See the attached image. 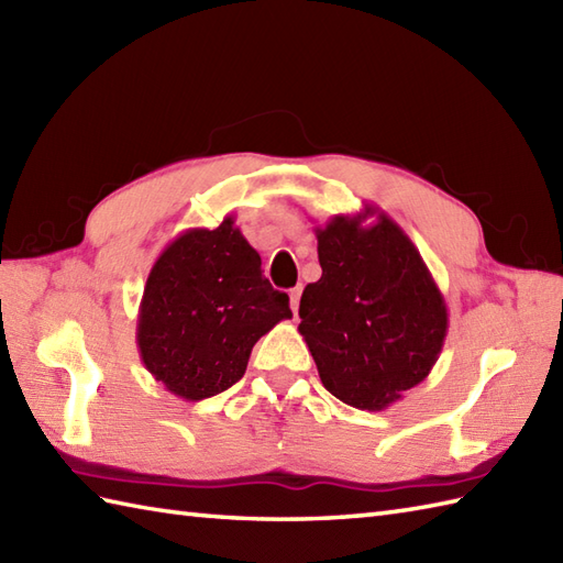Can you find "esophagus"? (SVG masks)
Listing matches in <instances>:
<instances>
[{
	"mask_svg": "<svg viewBox=\"0 0 563 563\" xmlns=\"http://www.w3.org/2000/svg\"><path fill=\"white\" fill-rule=\"evenodd\" d=\"M300 297H302V288L297 285L295 290H290V307H292L295 314H297V309H300Z\"/></svg>",
	"mask_w": 563,
	"mask_h": 563,
	"instance_id": "1",
	"label": "esophagus"
}]
</instances>
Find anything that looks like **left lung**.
I'll return each mask as SVG.
<instances>
[{
    "instance_id": "1",
    "label": "left lung",
    "mask_w": 563,
    "mask_h": 563,
    "mask_svg": "<svg viewBox=\"0 0 563 563\" xmlns=\"http://www.w3.org/2000/svg\"><path fill=\"white\" fill-rule=\"evenodd\" d=\"M314 232L321 278L302 292L297 331L333 397L385 411L440 357L445 297L411 239L375 206Z\"/></svg>"
}]
</instances>
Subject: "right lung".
I'll list each match as a JSON object with an SVG mask.
<instances>
[{
  "label": "right lung",
  "instance_id": "obj_1",
  "mask_svg": "<svg viewBox=\"0 0 563 563\" xmlns=\"http://www.w3.org/2000/svg\"><path fill=\"white\" fill-rule=\"evenodd\" d=\"M290 317V297L263 278L258 251L227 214L214 230L181 232L154 261L137 351L166 391L200 401L242 379L256 341Z\"/></svg>",
  "mask_w": 563,
  "mask_h": 563
}]
</instances>
